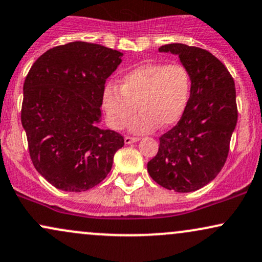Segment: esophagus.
<instances>
[{
    "label": "esophagus",
    "instance_id": "34e87169",
    "mask_svg": "<svg viewBox=\"0 0 262 262\" xmlns=\"http://www.w3.org/2000/svg\"><path fill=\"white\" fill-rule=\"evenodd\" d=\"M139 139H140L139 137H129V135H127V137L124 138V143L125 144H133V143H135V141H138Z\"/></svg>",
    "mask_w": 262,
    "mask_h": 262
}]
</instances>
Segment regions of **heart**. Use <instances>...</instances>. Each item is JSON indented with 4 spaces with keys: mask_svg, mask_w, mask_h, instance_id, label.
Listing matches in <instances>:
<instances>
[{
    "mask_svg": "<svg viewBox=\"0 0 262 262\" xmlns=\"http://www.w3.org/2000/svg\"><path fill=\"white\" fill-rule=\"evenodd\" d=\"M191 91V77L182 63H149L132 69L121 79L119 88L108 84L102 94L106 119L113 129L130 123L137 133L150 132L157 125L171 127L187 108Z\"/></svg>",
    "mask_w": 262,
    "mask_h": 262,
    "instance_id": "b5f03b06",
    "label": "heart"
}]
</instances>
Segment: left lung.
<instances>
[{
	"label": "left lung",
	"mask_w": 262,
	"mask_h": 262,
	"mask_svg": "<svg viewBox=\"0 0 262 262\" xmlns=\"http://www.w3.org/2000/svg\"><path fill=\"white\" fill-rule=\"evenodd\" d=\"M159 51L178 56L190 73L191 91L182 118L160 137L147 171L161 187L189 193L209 184L225 166L238 119L234 80L219 58L200 47L167 43Z\"/></svg>",
	"instance_id": "8db88e82"
}]
</instances>
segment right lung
<instances>
[{
    "mask_svg": "<svg viewBox=\"0 0 262 262\" xmlns=\"http://www.w3.org/2000/svg\"><path fill=\"white\" fill-rule=\"evenodd\" d=\"M122 56L102 45L73 41L41 55L25 78L20 118L30 159L59 190L95 187L124 145L121 134L97 125L106 79Z\"/></svg>",
    "mask_w": 262,
    "mask_h": 262,
    "instance_id": "obj_1",
    "label": "right lung"
}]
</instances>
